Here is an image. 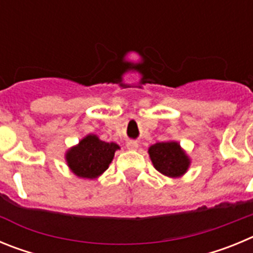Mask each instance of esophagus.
Wrapping results in <instances>:
<instances>
[{
    "label": "esophagus",
    "instance_id": "esophagus-1",
    "mask_svg": "<svg viewBox=\"0 0 253 253\" xmlns=\"http://www.w3.org/2000/svg\"><path fill=\"white\" fill-rule=\"evenodd\" d=\"M138 146H139V144H138L137 140H129V142L126 143V148L130 149V151H135V149L138 148Z\"/></svg>",
    "mask_w": 253,
    "mask_h": 253
}]
</instances>
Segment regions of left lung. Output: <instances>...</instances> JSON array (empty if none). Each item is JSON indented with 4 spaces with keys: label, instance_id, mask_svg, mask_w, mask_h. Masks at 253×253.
<instances>
[{
    "label": "left lung",
    "instance_id": "8db88e82",
    "mask_svg": "<svg viewBox=\"0 0 253 253\" xmlns=\"http://www.w3.org/2000/svg\"><path fill=\"white\" fill-rule=\"evenodd\" d=\"M154 169L169 177H180L187 171L190 158L177 142L156 143L148 149Z\"/></svg>",
    "mask_w": 253,
    "mask_h": 253
}]
</instances>
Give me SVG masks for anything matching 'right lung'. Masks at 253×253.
<instances>
[{
    "instance_id": "obj_1",
    "label": "right lung",
    "mask_w": 253,
    "mask_h": 253,
    "mask_svg": "<svg viewBox=\"0 0 253 253\" xmlns=\"http://www.w3.org/2000/svg\"><path fill=\"white\" fill-rule=\"evenodd\" d=\"M119 148L116 143L102 142L95 134H88L77 146L68 149L67 165L78 177L92 180L106 171Z\"/></svg>"
}]
</instances>
